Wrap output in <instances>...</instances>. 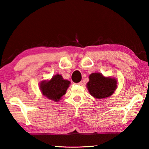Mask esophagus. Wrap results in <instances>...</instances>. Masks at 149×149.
<instances>
[{"instance_id": "obj_1", "label": "esophagus", "mask_w": 149, "mask_h": 149, "mask_svg": "<svg viewBox=\"0 0 149 149\" xmlns=\"http://www.w3.org/2000/svg\"><path fill=\"white\" fill-rule=\"evenodd\" d=\"M78 85H82L83 84H84V83H83V81H80V82H79L77 84Z\"/></svg>"}]
</instances>
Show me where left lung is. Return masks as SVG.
<instances>
[{
  "mask_svg": "<svg viewBox=\"0 0 149 149\" xmlns=\"http://www.w3.org/2000/svg\"><path fill=\"white\" fill-rule=\"evenodd\" d=\"M89 79L87 84L88 91L97 99L110 97L118 87V80L116 78L105 77L99 72L92 73Z\"/></svg>",
  "mask_w": 149,
  "mask_h": 149,
  "instance_id": "obj_1",
  "label": "left lung"
}]
</instances>
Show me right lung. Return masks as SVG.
I'll list each match as a JSON object with an SVG mask.
<instances>
[{
  "instance_id": "add662e5",
  "label": "right lung",
  "mask_w": 149,
  "mask_h": 149,
  "mask_svg": "<svg viewBox=\"0 0 149 149\" xmlns=\"http://www.w3.org/2000/svg\"><path fill=\"white\" fill-rule=\"evenodd\" d=\"M70 84V81L64 79L61 75L56 74L49 80L42 81L39 84V89L44 97L58 102L65 94Z\"/></svg>"
}]
</instances>
